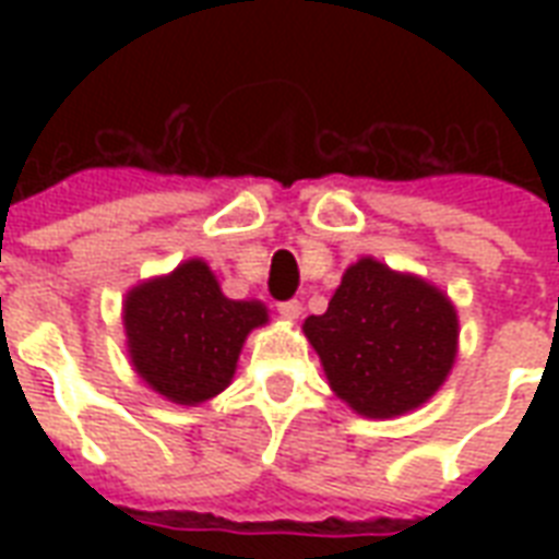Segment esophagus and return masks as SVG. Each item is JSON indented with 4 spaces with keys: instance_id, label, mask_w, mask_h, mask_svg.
I'll use <instances>...</instances> for the list:
<instances>
[{
    "instance_id": "esophagus-1",
    "label": "esophagus",
    "mask_w": 559,
    "mask_h": 559,
    "mask_svg": "<svg viewBox=\"0 0 559 559\" xmlns=\"http://www.w3.org/2000/svg\"><path fill=\"white\" fill-rule=\"evenodd\" d=\"M278 313L287 319V322H296L298 316H301V301H281Z\"/></svg>"
}]
</instances>
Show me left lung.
I'll return each instance as SVG.
<instances>
[{
    "instance_id": "left-lung-1",
    "label": "left lung",
    "mask_w": 559,
    "mask_h": 559,
    "mask_svg": "<svg viewBox=\"0 0 559 559\" xmlns=\"http://www.w3.org/2000/svg\"><path fill=\"white\" fill-rule=\"evenodd\" d=\"M336 397L397 417L441 389L459 354V313L429 281L373 258L350 263L322 316L305 319Z\"/></svg>"
}]
</instances>
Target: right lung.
Segmentation results:
<instances>
[{
  "instance_id": "1",
  "label": "right lung",
  "mask_w": 559,
  "mask_h": 559,
  "mask_svg": "<svg viewBox=\"0 0 559 559\" xmlns=\"http://www.w3.org/2000/svg\"><path fill=\"white\" fill-rule=\"evenodd\" d=\"M266 322L261 301L223 296L200 258L142 281L124 298L127 354L135 373L179 406L217 397L235 377L246 336Z\"/></svg>"
}]
</instances>
